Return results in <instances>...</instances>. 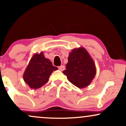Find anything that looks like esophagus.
<instances>
[{
    "instance_id": "obj_1",
    "label": "esophagus",
    "mask_w": 126,
    "mask_h": 126,
    "mask_svg": "<svg viewBox=\"0 0 126 126\" xmlns=\"http://www.w3.org/2000/svg\"><path fill=\"white\" fill-rule=\"evenodd\" d=\"M59 69L60 70V71H63V70L65 69V66L62 65V66H60L59 67Z\"/></svg>"
}]
</instances>
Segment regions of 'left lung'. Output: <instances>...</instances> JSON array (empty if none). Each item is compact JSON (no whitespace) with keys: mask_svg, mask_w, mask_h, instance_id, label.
<instances>
[{"mask_svg":"<svg viewBox=\"0 0 126 126\" xmlns=\"http://www.w3.org/2000/svg\"><path fill=\"white\" fill-rule=\"evenodd\" d=\"M66 69L63 73L69 82L79 88L90 85L96 72L94 62L84 47L72 50L69 54Z\"/></svg>","mask_w":126,"mask_h":126,"instance_id":"obj_1","label":"left lung"}]
</instances>
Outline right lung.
Wrapping results in <instances>:
<instances>
[{"instance_id":"right-lung-1","label":"right lung","mask_w":126,"mask_h":126,"mask_svg":"<svg viewBox=\"0 0 126 126\" xmlns=\"http://www.w3.org/2000/svg\"><path fill=\"white\" fill-rule=\"evenodd\" d=\"M58 68L53 66L51 62L44 57L43 52L35 53L29 62L23 78L30 88L37 89L48 82L50 76Z\"/></svg>"}]
</instances>
